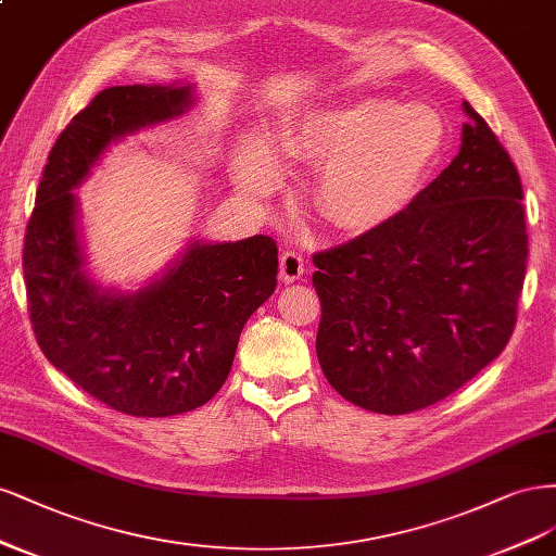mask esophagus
Wrapping results in <instances>:
<instances>
[{
	"mask_svg": "<svg viewBox=\"0 0 556 556\" xmlns=\"http://www.w3.org/2000/svg\"><path fill=\"white\" fill-rule=\"evenodd\" d=\"M304 273V261L298 252H283L279 261V277L283 283H293Z\"/></svg>",
	"mask_w": 556,
	"mask_h": 556,
	"instance_id": "1",
	"label": "esophagus"
}]
</instances>
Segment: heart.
<instances>
[{
  "instance_id": "b5f03b06",
  "label": "heart",
  "mask_w": 556,
  "mask_h": 556,
  "mask_svg": "<svg viewBox=\"0 0 556 556\" xmlns=\"http://www.w3.org/2000/svg\"><path fill=\"white\" fill-rule=\"evenodd\" d=\"M445 122L427 103L361 99L312 111L275 142L289 164L320 166L316 205L346 232L379 230L414 203L445 150ZM273 156L261 138L236 154L238 182L261 193L273 180Z\"/></svg>"
}]
</instances>
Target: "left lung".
<instances>
[{"label": "left lung", "mask_w": 556, "mask_h": 556, "mask_svg": "<svg viewBox=\"0 0 556 556\" xmlns=\"http://www.w3.org/2000/svg\"><path fill=\"white\" fill-rule=\"evenodd\" d=\"M462 109L459 154L400 217L314 254L320 369L374 414L453 395L515 330L529 256L522 182L488 122Z\"/></svg>", "instance_id": "8db88e82"}]
</instances>
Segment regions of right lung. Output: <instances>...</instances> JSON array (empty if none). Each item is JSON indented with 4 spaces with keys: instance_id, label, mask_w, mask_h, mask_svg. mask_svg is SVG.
I'll return each instance as SVG.
<instances>
[{
    "instance_id": "obj_1",
    "label": "right lung",
    "mask_w": 556,
    "mask_h": 556,
    "mask_svg": "<svg viewBox=\"0 0 556 556\" xmlns=\"http://www.w3.org/2000/svg\"><path fill=\"white\" fill-rule=\"evenodd\" d=\"M193 89L122 85L99 92L52 146L25 232L29 320L48 361L119 414L166 418L217 395L238 339L277 286V244L193 242L136 293L101 291L83 270L76 189L113 140L182 115Z\"/></svg>"
}]
</instances>
